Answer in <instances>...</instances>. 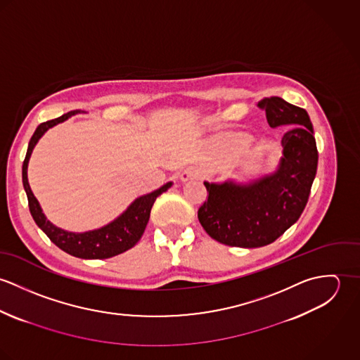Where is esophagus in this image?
Instances as JSON below:
<instances>
[{
  "label": "esophagus",
  "mask_w": 360,
  "mask_h": 360,
  "mask_svg": "<svg viewBox=\"0 0 360 360\" xmlns=\"http://www.w3.org/2000/svg\"><path fill=\"white\" fill-rule=\"evenodd\" d=\"M202 177H204V170L200 169L198 166H188L180 174V180L184 183L190 181V180H200Z\"/></svg>",
  "instance_id": "obj_1"
}]
</instances>
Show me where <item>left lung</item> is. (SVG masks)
<instances>
[{
	"instance_id": "1",
	"label": "left lung",
	"mask_w": 360,
	"mask_h": 360,
	"mask_svg": "<svg viewBox=\"0 0 360 360\" xmlns=\"http://www.w3.org/2000/svg\"><path fill=\"white\" fill-rule=\"evenodd\" d=\"M270 127L291 126L281 139L277 169L240 184L204 181L207 201L198 209L206 233L229 247L259 248L271 244L302 214L317 170V148L308 112L280 97L263 98Z\"/></svg>"
}]
</instances>
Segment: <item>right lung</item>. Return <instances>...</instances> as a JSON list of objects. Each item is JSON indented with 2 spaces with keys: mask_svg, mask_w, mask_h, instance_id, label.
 Masks as SVG:
<instances>
[{
  "mask_svg": "<svg viewBox=\"0 0 360 360\" xmlns=\"http://www.w3.org/2000/svg\"><path fill=\"white\" fill-rule=\"evenodd\" d=\"M79 112L80 110L68 112L56 119L41 123L36 129L34 134L29 141L26 158L23 160L22 180H23V187L29 201V209L36 224L47 234V237L58 248H60L62 251H65L72 257H82V259H108V257H116L119 254L126 252L127 250L133 248L139 243L150 220V213H151V207L154 205L155 200L162 193L167 191L173 183L169 181L162 187L154 190L153 193H148L146 195L136 198L122 214H119L115 220H112L110 223L105 224L100 229L84 231V233H72L52 224L43 213L41 206L29 186L27 165L33 153V148L36 147L39 140L44 136V133L49 129L56 126L58 123L68 120L70 116L77 115Z\"/></svg>",
  "mask_w": 360,
  "mask_h": 360,
  "instance_id": "right-lung-1",
  "label": "right lung"
}]
</instances>
